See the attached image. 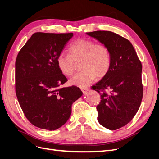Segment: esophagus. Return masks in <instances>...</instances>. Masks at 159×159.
I'll return each mask as SVG.
<instances>
[{
    "instance_id": "34e87169",
    "label": "esophagus",
    "mask_w": 159,
    "mask_h": 159,
    "mask_svg": "<svg viewBox=\"0 0 159 159\" xmlns=\"http://www.w3.org/2000/svg\"><path fill=\"white\" fill-rule=\"evenodd\" d=\"M81 90H82V92H83V93H86L88 90H89V88H81Z\"/></svg>"
}]
</instances>
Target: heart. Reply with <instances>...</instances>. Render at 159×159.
Wrapping results in <instances>:
<instances>
[{
  "label": "heart",
  "instance_id": "1",
  "mask_svg": "<svg viewBox=\"0 0 159 159\" xmlns=\"http://www.w3.org/2000/svg\"><path fill=\"white\" fill-rule=\"evenodd\" d=\"M69 55L60 54L57 57V63L61 73L71 76L75 70V63L80 61L82 71L76 74L70 80V84L80 87L89 85L96 76L102 78L107 73L111 66L109 49L95 41L79 39L70 44Z\"/></svg>",
  "mask_w": 159,
  "mask_h": 159
}]
</instances>
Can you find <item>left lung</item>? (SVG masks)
<instances>
[{
  "label": "left lung",
  "mask_w": 159,
  "mask_h": 159,
  "mask_svg": "<svg viewBox=\"0 0 159 159\" xmlns=\"http://www.w3.org/2000/svg\"><path fill=\"white\" fill-rule=\"evenodd\" d=\"M86 34L109 50V71L92 89L102 92V100L96 107L99 123L109 130H117L130 122L140 107L143 98L142 63L126 39L107 31Z\"/></svg>",
  "instance_id": "obj_1"
}]
</instances>
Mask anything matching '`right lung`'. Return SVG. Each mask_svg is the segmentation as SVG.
<instances>
[{"label": "right lung", "instance_id": "right-lung-1", "mask_svg": "<svg viewBox=\"0 0 159 159\" xmlns=\"http://www.w3.org/2000/svg\"><path fill=\"white\" fill-rule=\"evenodd\" d=\"M73 36L70 33H34L16 60V92L20 107L32 125L47 130L61 127L71 105L83 96L79 87H61L67 78L57 57Z\"/></svg>", "mask_w": 159, "mask_h": 159}]
</instances>
